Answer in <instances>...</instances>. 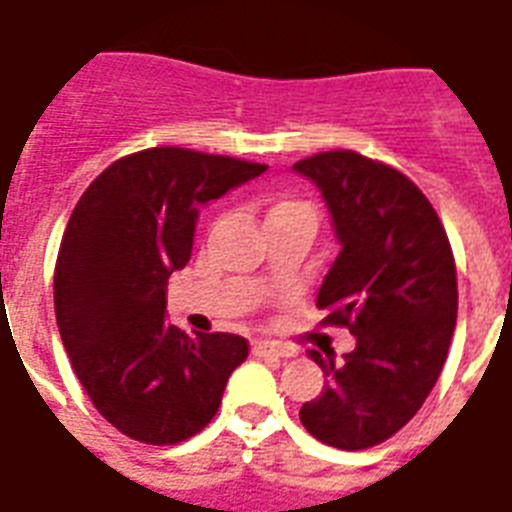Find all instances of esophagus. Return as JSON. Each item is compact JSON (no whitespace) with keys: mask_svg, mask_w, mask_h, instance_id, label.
Returning a JSON list of instances; mask_svg holds the SVG:
<instances>
[{"mask_svg":"<svg viewBox=\"0 0 512 512\" xmlns=\"http://www.w3.org/2000/svg\"><path fill=\"white\" fill-rule=\"evenodd\" d=\"M253 354L256 357H292L294 349L278 341H256L253 343Z\"/></svg>","mask_w":512,"mask_h":512,"instance_id":"esophagus-1","label":"esophagus"}]
</instances>
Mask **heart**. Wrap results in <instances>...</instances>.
<instances>
[{
    "mask_svg": "<svg viewBox=\"0 0 512 512\" xmlns=\"http://www.w3.org/2000/svg\"><path fill=\"white\" fill-rule=\"evenodd\" d=\"M292 207H300V204H297V201H278V204H272L270 207V215H267V218H272V215H278V212L283 210H292Z\"/></svg>",
    "mask_w": 512,
    "mask_h": 512,
    "instance_id": "obj_1",
    "label": "heart"
}]
</instances>
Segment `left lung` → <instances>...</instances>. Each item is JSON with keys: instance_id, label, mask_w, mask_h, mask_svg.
<instances>
[{"instance_id": "1", "label": "left lung", "mask_w": 512, "mask_h": 512, "mask_svg": "<svg viewBox=\"0 0 512 512\" xmlns=\"http://www.w3.org/2000/svg\"><path fill=\"white\" fill-rule=\"evenodd\" d=\"M294 171L319 185L341 240L316 308L357 338L341 365L311 352L327 387L300 420L324 445L365 450L398 434L442 374L458 313L453 248L423 190L382 160L330 149Z\"/></svg>"}]
</instances>
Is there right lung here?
Segmentation results:
<instances>
[{
    "label": "right lung",
    "instance_id": "1",
    "mask_svg": "<svg viewBox=\"0 0 512 512\" xmlns=\"http://www.w3.org/2000/svg\"><path fill=\"white\" fill-rule=\"evenodd\" d=\"M267 166L185 147L114 160L78 199L54 267V311L78 382L108 423L177 445L215 417L248 341L190 338L166 319V281L190 261L199 207Z\"/></svg>",
    "mask_w": 512,
    "mask_h": 512
}]
</instances>
